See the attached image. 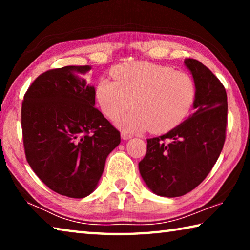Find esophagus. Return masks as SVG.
<instances>
[{
	"label": "esophagus",
	"mask_w": 250,
	"mask_h": 250,
	"mask_svg": "<svg viewBox=\"0 0 250 250\" xmlns=\"http://www.w3.org/2000/svg\"><path fill=\"white\" fill-rule=\"evenodd\" d=\"M131 138H132V135H131V134L125 132V131H122V132H121V139H122V140H129V139H131Z\"/></svg>",
	"instance_id": "obj_1"
}]
</instances>
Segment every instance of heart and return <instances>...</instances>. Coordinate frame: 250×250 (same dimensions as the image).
Here are the masks:
<instances>
[{"label":"heart","instance_id":"obj_1","mask_svg":"<svg viewBox=\"0 0 250 250\" xmlns=\"http://www.w3.org/2000/svg\"><path fill=\"white\" fill-rule=\"evenodd\" d=\"M115 80L103 77L95 95L101 111L116 119L126 109H134L116 122L125 131L163 133L175 128L188 116L196 98L191 76L170 67L132 62L113 68Z\"/></svg>","mask_w":250,"mask_h":250}]
</instances>
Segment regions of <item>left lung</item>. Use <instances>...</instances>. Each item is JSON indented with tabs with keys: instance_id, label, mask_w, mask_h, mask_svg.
Returning a JSON list of instances; mask_svg holds the SVG:
<instances>
[{
	"instance_id": "1",
	"label": "left lung",
	"mask_w": 250,
	"mask_h": 250,
	"mask_svg": "<svg viewBox=\"0 0 250 250\" xmlns=\"http://www.w3.org/2000/svg\"><path fill=\"white\" fill-rule=\"evenodd\" d=\"M196 87L193 115L158 138L147 139L139 163L143 181L159 196L185 195L204 181L223 150L227 125V95L223 83L196 59L186 58Z\"/></svg>"
}]
</instances>
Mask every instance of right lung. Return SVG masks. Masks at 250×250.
I'll list each match as a JSON object with an SVG mask.
<instances>
[{"label":"right lung","mask_w":250,"mask_h":250,"mask_svg":"<svg viewBox=\"0 0 250 250\" xmlns=\"http://www.w3.org/2000/svg\"><path fill=\"white\" fill-rule=\"evenodd\" d=\"M90 66H66L39 76L22 104L26 160L45 185L83 198L95 191L120 132L95 108Z\"/></svg>","instance_id":"right-lung-1"}]
</instances>
